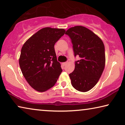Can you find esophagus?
Returning <instances> with one entry per match:
<instances>
[{
  "mask_svg": "<svg viewBox=\"0 0 125 125\" xmlns=\"http://www.w3.org/2000/svg\"><path fill=\"white\" fill-rule=\"evenodd\" d=\"M67 63H68V62H64L62 63V64L63 65V66H66V65L67 64Z\"/></svg>",
  "mask_w": 125,
  "mask_h": 125,
  "instance_id": "34e87169",
  "label": "esophagus"
}]
</instances>
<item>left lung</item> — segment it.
Returning <instances> with one entry per match:
<instances>
[{"label":"left lung","instance_id":"1","mask_svg":"<svg viewBox=\"0 0 125 125\" xmlns=\"http://www.w3.org/2000/svg\"><path fill=\"white\" fill-rule=\"evenodd\" d=\"M71 39L75 57L74 70L69 74L72 86L85 92L97 84L105 66V49L102 41L86 27L75 26L66 31Z\"/></svg>","mask_w":125,"mask_h":125}]
</instances>
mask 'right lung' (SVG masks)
I'll list each match as a JSON object with an SVG mask.
<instances>
[{
    "instance_id": "obj_1",
    "label": "right lung",
    "mask_w": 125,
    "mask_h": 125,
    "mask_svg": "<svg viewBox=\"0 0 125 125\" xmlns=\"http://www.w3.org/2000/svg\"><path fill=\"white\" fill-rule=\"evenodd\" d=\"M65 31L64 29L44 28L29 38L21 48L19 60L21 72L37 91L44 92L52 88L62 72L54 44Z\"/></svg>"
}]
</instances>
